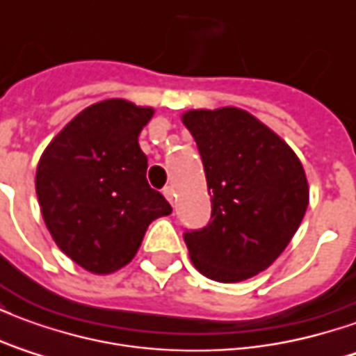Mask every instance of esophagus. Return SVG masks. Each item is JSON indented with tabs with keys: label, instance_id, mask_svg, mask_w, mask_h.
I'll return each instance as SVG.
<instances>
[{
	"label": "esophagus",
	"instance_id": "obj_1",
	"mask_svg": "<svg viewBox=\"0 0 356 356\" xmlns=\"http://www.w3.org/2000/svg\"><path fill=\"white\" fill-rule=\"evenodd\" d=\"M163 196L168 198L170 204H173V200H175V191H173V186H165V188H163Z\"/></svg>",
	"mask_w": 356,
	"mask_h": 356
}]
</instances>
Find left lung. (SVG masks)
Wrapping results in <instances>:
<instances>
[{
    "mask_svg": "<svg viewBox=\"0 0 356 356\" xmlns=\"http://www.w3.org/2000/svg\"><path fill=\"white\" fill-rule=\"evenodd\" d=\"M183 124L202 156L211 219L186 231L191 261L217 282H240L273 265L309 206L296 152L246 110H188Z\"/></svg>",
    "mask_w": 356,
    "mask_h": 356,
    "instance_id": "obj_1",
    "label": "left lung"
}]
</instances>
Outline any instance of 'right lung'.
I'll list each match as a JSON object with an SVG mask.
<instances>
[{"label": "right lung", "mask_w": 356, "mask_h": 356, "mask_svg": "<svg viewBox=\"0 0 356 356\" xmlns=\"http://www.w3.org/2000/svg\"><path fill=\"white\" fill-rule=\"evenodd\" d=\"M154 110L124 99L95 102L51 140L35 171L43 221L57 246L89 273L131 261L148 225L171 206L147 181L139 133Z\"/></svg>", "instance_id": "right-lung-1"}]
</instances>
